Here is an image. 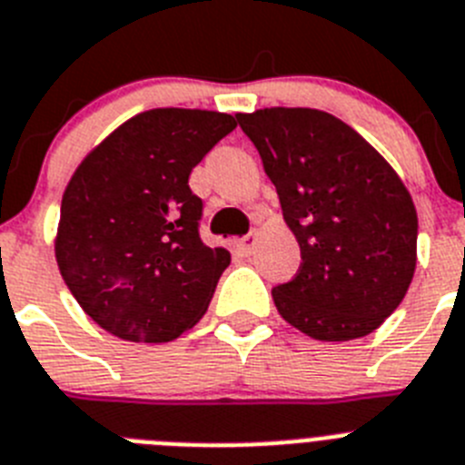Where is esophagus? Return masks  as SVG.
Listing matches in <instances>:
<instances>
[{"mask_svg": "<svg viewBox=\"0 0 465 465\" xmlns=\"http://www.w3.org/2000/svg\"><path fill=\"white\" fill-rule=\"evenodd\" d=\"M238 248L243 250L245 255H252L257 248V232H250L248 236L241 238V241H238Z\"/></svg>", "mask_w": 465, "mask_h": 465, "instance_id": "1", "label": "esophagus"}]
</instances>
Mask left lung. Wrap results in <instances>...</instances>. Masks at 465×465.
<instances>
[{
	"label": "left lung",
	"instance_id": "8db88e82",
	"mask_svg": "<svg viewBox=\"0 0 465 465\" xmlns=\"http://www.w3.org/2000/svg\"><path fill=\"white\" fill-rule=\"evenodd\" d=\"M236 119L302 250L297 276L272 290L278 313L321 341L374 332L417 269V208L398 173L328 112L269 107Z\"/></svg>",
	"mask_w": 465,
	"mask_h": 465
}]
</instances>
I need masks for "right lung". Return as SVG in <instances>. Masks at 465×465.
<instances>
[{
  "label": "right lung",
  "mask_w": 465,
  "mask_h": 465,
  "mask_svg": "<svg viewBox=\"0 0 465 465\" xmlns=\"http://www.w3.org/2000/svg\"><path fill=\"white\" fill-rule=\"evenodd\" d=\"M233 128L222 112H143L72 175L55 260L79 306L114 337L163 344L208 311L232 255L201 241L203 201L189 173Z\"/></svg>",
  "instance_id": "1"
}]
</instances>
